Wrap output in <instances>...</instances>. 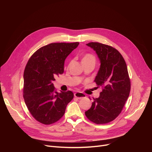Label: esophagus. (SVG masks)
<instances>
[{
    "instance_id": "esophagus-1",
    "label": "esophagus",
    "mask_w": 152,
    "mask_h": 152,
    "mask_svg": "<svg viewBox=\"0 0 152 152\" xmlns=\"http://www.w3.org/2000/svg\"><path fill=\"white\" fill-rule=\"evenodd\" d=\"M74 95H75V97L77 98L78 99H81L84 98V97H86V95L84 94H83V93H82V92H75V93L74 94Z\"/></svg>"
}]
</instances>
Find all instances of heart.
Returning a JSON list of instances; mask_svg holds the SVG:
<instances>
[{"label":"heart","mask_w":152,"mask_h":152,"mask_svg":"<svg viewBox=\"0 0 152 152\" xmlns=\"http://www.w3.org/2000/svg\"><path fill=\"white\" fill-rule=\"evenodd\" d=\"M82 63H89V62H95V58L92 54L87 53L83 56L82 58Z\"/></svg>","instance_id":"heart-1"}]
</instances>
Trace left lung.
Returning a JSON list of instances; mask_svg holds the SVG:
<instances>
[{"label": "left lung", "instance_id": "8db88e82", "mask_svg": "<svg viewBox=\"0 0 152 152\" xmlns=\"http://www.w3.org/2000/svg\"><path fill=\"white\" fill-rule=\"evenodd\" d=\"M95 51L100 66L94 81L103 89L98 98L94 99L85 115L96 124L112 121L120 114L129 95L131 81L124 59L115 48L99 42L86 44Z\"/></svg>", "mask_w": 152, "mask_h": 152}]
</instances>
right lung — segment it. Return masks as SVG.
<instances>
[{"label":"right lung","instance_id":"obj_1","mask_svg":"<svg viewBox=\"0 0 152 152\" xmlns=\"http://www.w3.org/2000/svg\"><path fill=\"white\" fill-rule=\"evenodd\" d=\"M79 42L52 43L38 49L24 71L23 97L29 112L44 124L58 121L73 99L70 91L56 92L52 82L64 72V63Z\"/></svg>","mask_w":152,"mask_h":152}]
</instances>
